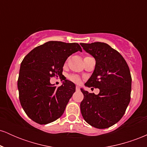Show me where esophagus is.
Returning a JSON list of instances; mask_svg holds the SVG:
<instances>
[{"mask_svg": "<svg viewBox=\"0 0 147 147\" xmlns=\"http://www.w3.org/2000/svg\"><path fill=\"white\" fill-rule=\"evenodd\" d=\"M76 90H80V88H79V86H76Z\"/></svg>", "mask_w": 147, "mask_h": 147, "instance_id": "esophagus-1", "label": "esophagus"}]
</instances>
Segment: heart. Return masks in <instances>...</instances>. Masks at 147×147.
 Segmentation results:
<instances>
[{
    "mask_svg": "<svg viewBox=\"0 0 147 147\" xmlns=\"http://www.w3.org/2000/svg\"><path fill=\"white\" fill-rule=\"evenodd\" d=\"M69 79L75 83H79L80 82V78L77 75H71L69 77Z\"/></svg>",
    "mask_w": 147,
    "mask_h": 147,
    "instance_id": "1",
    "label": "heart"
}]
</instances>
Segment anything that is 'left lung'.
<instances>
[{"mask_svg":"<svg viewBox=\"0 0 147 147\" xmlns=\"http://www.w3.org/2000/svg\"><path fill=\"white\" fill-rule=\"evenodd\" d=\"M81 45L96 61L93 73L85 86L99 89L98 95L81 89L84 94L81 113L88 124L106 129L119 122L125 113L131 99V72L122 55L107 43Z\"/></svg>","mask_w":147,"mask_h":147,"instance_id":"obj_1","label":"left lung"}]
</instances>
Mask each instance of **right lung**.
I'll use <instances>...</instances> for the list:
<instances>
[{"instance_id": "1", "label": "right lung", "mask_w": 147, "mask_h": 147, "mask_svg": "<svg viewBox=\"0 0 147 147\" xmlns=\"http://www.w3.org/2000/svg\"><path fill=\"white\" fill-rule=\"evenodd\" d=\"M82 51L78 43L48 41L34 48L21 62L18 89L21 106L34 122L46 124L63 113L75 92V85L65 79L61 86L50 84L51 77L61 78L68 57Z\"/></svg>"}]
</instances>
